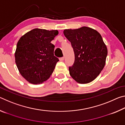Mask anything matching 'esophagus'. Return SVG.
<instances>
[{
	"label": "esophagus",
	"mask_w": 125,
	"mask_h": 125,
	"mask_svg": "<svg viewBox=\"0 0 125 125\" xmlns=\"http://www.w3.org/2000/svg\"><path fill=\"white\" fill-rule=\"evenodd\" d=\"M64 57H61V58H59V60H60V61H63V60H64Z\"/></svg>",
	"instance_id": "obj_1"
}]
</instances>
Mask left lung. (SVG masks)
<instances>
[{
	"mask_svg": "<svg viewBox=\"0 0 125 125\" xmlns=\"http://www.w3.org/2000/svg\"><path fill=\"white\" fill-rule=\"evenodd\" d=\"M63 33L71 42L74 53V62L69 67L71 76L80 84L92 82L103 69L107 55L101 35L86 26L64 30Z\"/></svg>",
	"mask_w": 125,
	"mask_h": 125,
	"instance_id": "obj_1",
	"label": "left lung"
}]
</instances>
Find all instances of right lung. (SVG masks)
<instances>
[{"mask_svg": "<svg viewBox=\"0 0 125 125\" xmlns=\"http://www.w3.org/2000/svg\"><path fill=\"white\" fill-rule=\"evenodd\" d=\"M58 34L57 30L34 29L19 40L15 63L21 75L30 83H42L51 75L59 60L54 56V46L51 42Z\"/></svg>", "mask_w": 125, "mask_h": 125, "instance_id": "1", "label": "right lung"}]
</instances>
